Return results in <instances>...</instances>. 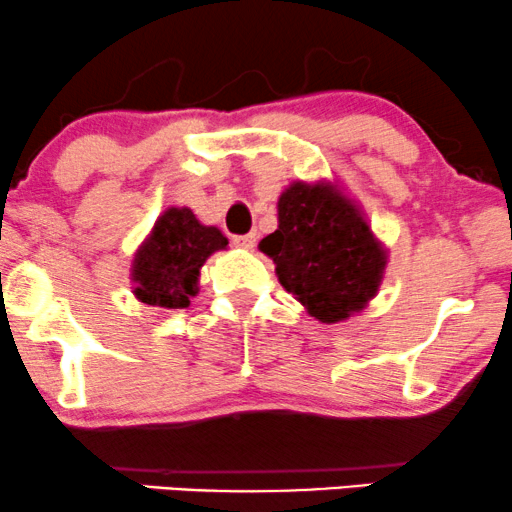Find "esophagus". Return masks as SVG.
I'll list each match as a JSON object with an SVG mask.
<instances>
[{
    "label": "esophagus",
    "instance_id": "esophagus-1",
    "mask_svg": "<svg viewBox=\"0 0 512 512\" xmlns=\"http://www.w3.org/2000/svg\"><path fill=\"white\" fill-rule=\"evenodd\" d=\"M255 243H257L255 233H245V236L233 238V245H236V248H243V250H252L255 248Z\"/></svg>",
    "mask_w": 512,
    "mask_h": 512
}]
</instances>
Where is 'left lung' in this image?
<instances>
[{"instance_id":"8db88e82","label":"left lung","mask_w":512,"mask_h":512,"mask_svg":"<svg viewBox=\"0 0 512 512\" xmlns=\"http://www.w3.org/2000/svg\"><path fill=\"white\" fill-rule=\"evenodd\" d=\"M279 228L260 250L281 286L320 322H342L368 305L383 281L387 252L361 209L332 182H293L281 192Z\"/></svg>"}]
</instances>
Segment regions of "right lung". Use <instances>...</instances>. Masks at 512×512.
Returning a JSON list of instances; mask_svg holds the SVG:
<instances>
[{
    "instance_id": "obj_1",
    "label": "right lung",
    "mask_w": 512,
    "mask_h": 512,
    "mask_svg": "<svg viewBox=\"0 0 512 512\" xmlns=\"http://www.w3.org/2000/svg\"><path fill=\"white\" fill-rule=\"evenodd\" d=\"M228 240L216 226H202L192 209L170 207L158 216L132 262L134 296L158 308H187L197 293L199 269Z\"/></svg>"
}]
</instances>
